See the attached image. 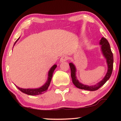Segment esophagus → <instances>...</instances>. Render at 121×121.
I'll use <instances>...</instances> for the list:
<instances>
[{
  "instance_id": "1",
  "label": "esophagus",
  "mask_w": 121,
  "mask_h": 121,
  "mask_svg": "<svg viewBox=\"0 0 121 121\" xmlns=\"http://www.w3.org/2000/svg\"><path fill=\"white\" fill-rule=\"evenodd\" d=\"M68 59V57L66 56H63L61 57L60 59V62H65V61H66Z\"/></svg>"
}]
</instances>
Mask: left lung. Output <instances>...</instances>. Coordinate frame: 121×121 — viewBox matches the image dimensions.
Masks as SVG:
<instances>
[{"mask_svg": "<svg viewBox=\"0 0 121 121\" xmlns=\"http://www.w3.org/2000/svg\"><path fill=\"white\" fill-rule=\"evenodd\" d=\"M100 45H101V51L104 56L106 59L107 65H108V70L106 73L105 77L102 79V80L97 83L96 85L89 86L86 85H84L83 84L79 83V82L77 80L76 76V69L75 65L73 63H69V65H70L71 70V77L72 78V81L73 84L78 89L88 90L90 91H93L97 90L101 87L102 85L105 84V83L108 79H109L110 77L111 76L112 73V69H113V54L110 49V45L108 43V40L105 38L102 37L100 41Z\"/></svg>", "mask_w": 121, "mask_h": 121, "instance_id": "1", "label": "left lung"}]
</instances>
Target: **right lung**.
Wrapping results in <instances>:
<instances>
[{
    "mask_svg": "<svg viewBox=\"0 0 121 121\" xmlns=\"http://www.w3.org/2000/svg\"><path fill=\"white\" fill-rule=\"evenodd\" d=\"M20 37L17 39V40H16L15 43H14V45L15 44L16 42L19 39ZM57 65H53V66L51 67L50 70H49L48 73V81H46V82L44 85H43L42 86L40 87L37 88V89H22V88H20L19 87L17 86L16 85V86L19 90H20L22 92L24 93H26L28 95H41V94H43L45 92H46L47 91V90L48 89V87L50 85L51 79H52V77L53 76V73L55 69L56 68Z\"/></svg>",
    "mask_w": 121,
    "mask_h": 121,
    "instance_id": "add662e5",
    "label": "right lung"
}]
</instances>
